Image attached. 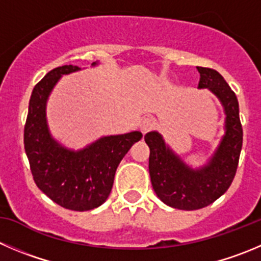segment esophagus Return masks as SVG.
Returning a JSON list of instances; mask_svg holds the SVG:
<instances>
[{
	"label": "esophagus",
	"instance_id": "esophagus-1",
	"mask_svg": "<svg viewBox=\"0 0 261 261\" xmlns=\"http://www.w3.org/2000/svg\"><path fill=\"white\" fill-rule=\"evenodd\" d=\"M153 128H155V121H153L152 119L146 118V119H143L142 121H141L140 130L143 133V135H146V133H147V132L152 130Z\"/></svg>",
	"mask_w": 261,
	"mask_h": 261
}]
</instances>
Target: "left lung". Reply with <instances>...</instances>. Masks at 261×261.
I'll return each mask as SVG.
<instances>
[{"label":"left lung","mask_w":261,"mask_h":261,"mask_svg":"<svg viewBox=\"0 0 261 261\" xmlns=\"http://www.w3.org/2000/svg\"><path fill=\"white\" fill-rule=\"evenodd\" d=\"M197 70L198 88L210 89L225 113V133L210 160L193 169L166 145L160 133L145 136L150 147L148 170L153 191L164 203L180 210L201 209L225 193L237 172L242 148L244 132L237 96L217 70L201 66Z\"/></svg>","instance_id":"obj_1"}]
</instances>
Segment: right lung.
<instances>
[{"instance_id":"add662e5","label":"right lung","mask_w":261,"mask_h":261,"mask_svg":"<svg viewBox=\"0 0 261 261\" xmlns=\"http://www.w3.org/2000/svg\"><path fill=\"white\" fill-rule=\"evenodd\" d=\"M79 69L59 66L36 84L24 126V148L37 187L65 209L87 212L108 200L116 168L142 133L106 136L78 151L69 150L52 137L46 118L48 96L61 76Z\"/></svg>"}]
</instances>
